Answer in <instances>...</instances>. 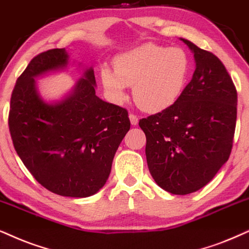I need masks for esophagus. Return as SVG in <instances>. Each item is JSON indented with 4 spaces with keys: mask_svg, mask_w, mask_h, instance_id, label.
<instances>
[{
    "mask_svg": "<svg viewBox=\"0 0 249 249\" xmlns=\"http://www.w3.org/2000/svg\"><path fill=\"white\" fill-rule=\"evenodd\" d=\"M128 118H130L131 124L133 125V126H135V125L138 124V122H139V118H138V116H135L134 114H130V115H128Z\"/></svg>",
    "mask_w": 249,
    "mask_h": 249,
    "instance_id": "34e87169",
    "label": "esophagus"
}]
</instances>
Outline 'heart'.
I'll return each mask as SVG.
<instances>
[{"label": "heart", "mask_w": 249, "mask_h": 249, "mask_svg": "<svg viewBox=\"0 0 249 249\" xmlns=\"http://www.w3.org/2000/svg\"><path fill=\"white\" fill-rule=\"evenodd\" d=\"M115 72L102 69L101 79L115 101L126 96L133 86V99L141 109L162 111L180 97L188 73L190 59L180 48H165L146 43L115 59Z\"/></svg>", "instance_id": "heart-1"}]
</instances>
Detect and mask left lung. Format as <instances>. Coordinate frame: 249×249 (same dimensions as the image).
I'll return each mask as SVG.
<instances>
[{
    "instance_id": "left-lung-1",
    "label": "left lung",
    "mask_w": 249,
    "mask_h": 249,
    "mask_svg": "<svg viewBox=\"0 0 249 249\" xmlns=\"http://www.w3.org/2000/svg\"><path fill=\"white\" fill-rule=\"evenodd\" d=\"M194 54L195 71L169 108L140 119L150 175L160 187L185 195L206 186L228 161L237 122V89L224 64L180 39Z\"/></svg>"
}]
</instances>
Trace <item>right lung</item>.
I'll return each instance as SVG.
<instances>
[{
    "label": "right lung",
    "instance_id": "add662e5",
    "mask_svg": "<svg viewBox=\"0 0 249 249\" xmlns=\"http://www.w3.org/2000/svg\"><path fill=\"white\" fill-rule=\"evenodd\" d=\"M68 63L65 48L47 50L30 62L12 90L9 130L18 156L43 187L62 196L87 197L106 184L131 123L126 109L96 96L92 68L61 101H43L34 79Z\"/></svg>",
    "mask_w": 249,
    "mask_h": 249
}]
</instances>
